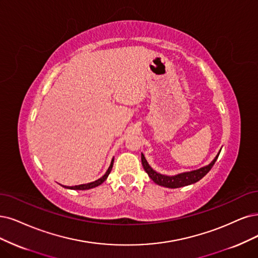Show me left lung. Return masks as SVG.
I'll use <instances>...</instances> for the list:
<instances>
[{
	"label": "left lung",
	"instance_id": "left-lung-1",
	"mask_svg": "<svg viewBox=\"0 0 258 258\" xmlns=\"http://www.w3.org/2000/svg\"><path fill=\"white\" fill-rule=\"evenodd\" d=\"M219 154H220V152H219L218 155L215 157V159L212 161V163L205 167H202L198 170L189 171V172H184V173H179L176 175H172V176L164 175V174H160V173L156 172L155 170H153L150 167L145 155L142 153H141V163H142V166H144V169L146 170V172L148 173L149 177L157 185L164 186L167 188H179V187H184V186L195 184L198 182V180L203 178L209 172V170H211L213 168V166L215 165Z\"/></svg>",
	"mask_w": 258,
	"mask_h": 258
}]
</instances>
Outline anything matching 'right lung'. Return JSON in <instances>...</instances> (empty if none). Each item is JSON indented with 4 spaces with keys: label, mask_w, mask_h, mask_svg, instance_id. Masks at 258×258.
Instances as JSON below:
<instances>
[{
    "label": "right lung",
    "mask_w": 258,
    "mask_h": 258,
    "mask_svg": "<svg viewBox=\"0 0 258 258\" xmlns=\"http://www.w3.org/2000/svg\"><path fill=\"white\" fill-rule=\"evenodd\" d=\"M112 165H113V158L111 160V163H110V166H109L108 170L106 171V173H105L102 177H100L99 179L94 180V182H91V183H88V184H82V185H78V186H71V187H69V186H62V187L68 188V189H75V190H86V189H91V188L97 187V186L101 185L104 182V180L107 178V176L109 175L110 171L112 169Z\"/></svg>",
    "instance_id": "right-lung-1"
}]
</instances>
